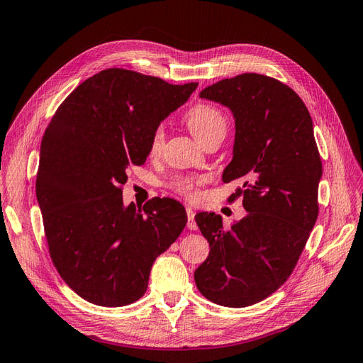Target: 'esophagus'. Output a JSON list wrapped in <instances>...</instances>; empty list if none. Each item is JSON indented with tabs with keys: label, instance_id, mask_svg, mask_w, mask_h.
<instances>
[{
	"label": "esophagus",
	"instance_id": "obj_1",
	"mask_svg": "<svg viewBox=\"0 0 363 363\" xmlns=\"http://www.w3.org/2000/svg\"><path fill=\"white\" fill-rule=\"evenodd\" d=\"M186 215H188V228L189 230H196V224H195V213L192 211V207H186Z\"/></svg>",
	"mask_w": 363,
	"mask_h": 363
}]
</instances>
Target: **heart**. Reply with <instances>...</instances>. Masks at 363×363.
I'll list each match as a JSON object with an SVG mask.
<instances>
[{
	"instance_id": "obj_1",
	"label": "heart",
	"mask_w": 363,
	"mask_h": 363,
	"mask_svg": "<svg viewBox=\"0 0 363 363\" xmlns=\"http://www.w3.org/2000/svg\"><path fill=\"white\" fill-rule=\"evenodd\" d=\"M184 123L188 124L195 138L203 145L212 139H224L228 119L218 106L212 103H196L186 111ZM164 145V130L162 125L152 128L148 140V155L151 157L159 156ZM204 180L195 177H177L172 183V189L184 196L186 200H196L200 196V186Z\"/></svg>"
}]
</instances>
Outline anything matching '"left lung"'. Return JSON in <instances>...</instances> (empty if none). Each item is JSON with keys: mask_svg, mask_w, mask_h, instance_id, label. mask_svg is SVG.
Instances as JSON below:
<instances>
[{"mask_svg": "<svg viewBox=\"0 0 363 363\" xmlns=\"http://www.w3.org/2000/svg\"><path fill=\"white\" fill-rule=\"evenodd\" d=\"M200 96L235 115L233 159L223 182H242L228 200L242 196L248 213L230 228L219 215L195 216L211 252L194 279L207 300L247 307L276 292L301 256L320 211L321 157L309 111L280 80L245 72Z\"/></svg>", "mask_w": 363, "mask_h": 363, "instance_id": "8db88e82", "label": "left lung"}]
</instances>
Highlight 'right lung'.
I'll list each match as a JSON object with an SVG mask.
<instances>
[{"label": "right lung", "instance_id": "right-lung-1", "mask_svg": "<svg viewBox=\"0 0 363 363\" xmlns=\"http://www.w3.org/2000/svg\"><path fill=\"white\" fill-rule=\"evenodd\" d=\"M195 87L108 68L77 86L47 125L36 175L43 232L60 277L86 301L139 300L156 257L183 232L179 201L124 207L123 186L145 163L152 128Z\"/></svg>", "mask_w": 363, "mask_h": 363}]
</instances>
